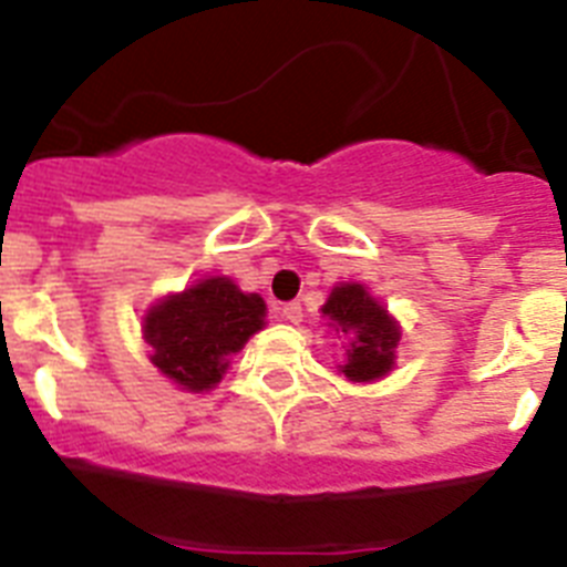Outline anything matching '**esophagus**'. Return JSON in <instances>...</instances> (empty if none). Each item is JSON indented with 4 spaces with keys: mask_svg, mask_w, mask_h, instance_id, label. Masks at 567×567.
I'll return each instance as SVG.
<instances>
[{
    "mask_svg": "<svg viewBox=\"0 0 567 567\" xmlns=\"http://www.w3.org/2000/svg\"><path fill=\"white\" fill-rule=\"evenodd\" d=\"M280 315H284V320H289V323L298 327L300 320H303V307H300L298 300H292V303H284V307H280Z\"/></svg>",
    "mask_w": 567,
    "mask_h": 567,
    "instance_id": "34e87169",
    "label": "esophagus"
}]
</instances>
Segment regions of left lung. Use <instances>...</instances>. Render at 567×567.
<instances>
[{"label":"left lung","instance_id":"obj_1","mask_svg":"<svg viewBox=\"0 0 567 567\" xmlns=\"http://www.w3.org/2000/svg\"><path fill=\"white\" fill-rule=\"evenodd\" d=\"M327 327L349 338L346 360L338 372L352 383H374L394 369L400 343V323L389 309L369 292V287L346 280L329 292L320 307Z\"/></svg>","mask_w":567,"mask_h":567}]
</instances>
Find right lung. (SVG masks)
<instances>
[{
	"instance_id": "right-lung-1",
	"label": "right lung",
	"mask_w": 567,
	"mask_h": 567,
	"mask_svg": "<svg viewBox=\"0 0 567 567\" xmlns=\"http://www.w3.org/2000/svg\"><path fill=\"white\" fill-rule=\"evenodd\" d=\"M267 303L240 292L227 275H207L184 292L164 295L142 318L150 363L184 392H209L221 383L229 358L264 329Z\"/></svg>"
}]
</instances>
